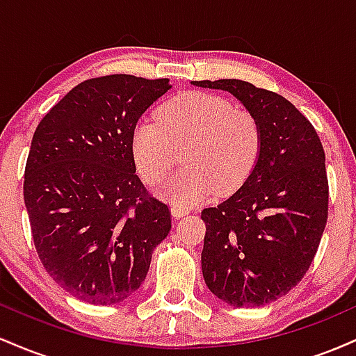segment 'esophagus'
Masks as SVG:
<instances>
[{
    "label": "esophagus",
    "instance_id": "1",
    "mask_svg": "<svg viewBox=\"0 0 356 356\" xmlns=\"http://www.w3.org/2000/svg\"><path fill=\"white\" fill-rule=\"evenodd\" d=\"M172 216L175 219H179V218H182V216H186L187 214V211L186 209H182L181 206H172Z\"/></svg>",
    "mask_w": 356,
    "mask_h": 356
}]
</instances>
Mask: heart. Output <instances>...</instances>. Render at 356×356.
Returning a JSON list of instances; mask_svg holds the SVG:
<instances>
[{
    "mask_svg": "<svg viewBox=\"0 0 356 356\" xmlns=\"http://www.w3.org/2000/svg\"><path fill=\"white\" fill-rule=\"evenodd\" d=\"M261 125L246 108L224 97L187 92L174 97L159 112L136 127L132 152L147 184H157L172 169L184 149L186 169L161 186V195L177 206H195L232 192L248 179L261 152Z\"/></svg>",
    "mask_w": 356,
    "mask_h": 356,
    "instance_id": "b5f03b06",
    "label": "heart"
}]
</instances>
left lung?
Here are the masks:
<instances>
[{"instance_id": "left-lung-1", "label": "left lung", "mask_w": 356, "mask_h": 356, "mask_svg": "<svg viewBox=\"0 0 356 356\" xmlns=\"http://www.w3.org/2000/svg\"><path fill=\"white\" fill-rule=\"evenodd\" d=\"M192 85L229 92L263 132L243 186L201 214L204 281L236 308L268 305L303 280L320 246L328 219L325 150L308 118L275 92L236 79Z\"/></svg>"}]
</instances>
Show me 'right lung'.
<instances>
[{"instance_id": "add662e5", "label": "right lung", "mask_w": 356, "mask_h": 356, "mask_svg": "<svg viewBox=\"0 0 356 356\" xmlns=\"http://www.w3.org/2000/svg\"><path fill=\"white\" fill-rule=\"evenodd\" d=\"M169 79L107 75L72 88L35 130L23 195L40 261L72 296L115 305L140 288L170 211L136 174L138 118Z\"/></svg>"}]
</instances>
